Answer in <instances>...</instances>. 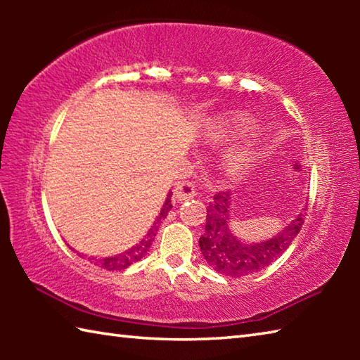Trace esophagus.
Wrapping results in <instances>:
<instances>
[{"label": "esophagus", "instance_id": "1", "mask_svg": "<svg viewBox=\"0 0 360 360\" xmlns=\"http://www.w3.org/2000/svg\"><path fill=\"white\" fill-rule=\"evenodd\" d=\"M193 197H195V188L191 182H179V184L174 187V200L178 203H184Z\"/></svg>", "mask_w": 360, "mask_h": 360}]
</instances>
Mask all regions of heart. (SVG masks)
Instances as JSON below:
<instances>
[{
  "label": "heart",
  "instance_id": "heart-1",
  "mask_svg": "<svg viewBox=\"0 0 360 360\" xmlns=\"http://www.w3.org/2000/svg\"><path fill=\"white\" fill-rule=\"evenodd\" d=\"M254 122L246 117L243 114H236L233 117L230 119H222V120H216L214 127H212V131H214V136L217 138H224L229 135H236V133L246 131L249 129H252ZM254 154L251 149H241V150H235L233 154L230 157V165L235 172H240V169L246 168L249 163L252 162Z\"/></svg>",
  "mask_w": 360,
  "mask_h": 360
}]
</instances>
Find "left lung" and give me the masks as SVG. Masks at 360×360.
<instances>
[{
	"mask_svg": "<svg viewBox=\"0 0 360 360\" xmlns=\"http://www.w3.org/2000/svg\"><path fill=\"white\" fill-rule=\"evenodd\" d=\"M230 205L229 192H219L206 210V225L200 236V251L211 268L229 278H243L254 275L273 264L288 251V248L300 233L304 211L294 217L284 229L271 238L262 241H245L236 236L230 229Z\"/></svg>",
	"mask_w": 360,
	"mask_h": 360,
	"instance_id": "obj_1",
	"label": "left lung"
}]
</instances>
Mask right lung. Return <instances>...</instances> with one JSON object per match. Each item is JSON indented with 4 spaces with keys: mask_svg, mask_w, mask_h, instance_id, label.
Here are the masks:
<instances>
[{
    "mask_svg": "<svg viewBox=\"0 0 360 360\" xmlns=\"http://www.w3.org/2000/svg\"><path fill=\"white\" fill-rule=\"evenodd\" d=\"M172 195H173V192H168L165 202H163V206H162L160 212H158V216L155 217L154 224H152V227L148 230V233L144 235V238H143L141 241L136 243L135 246H131L130 249H127V251H124L122 254L111 255V257H100V259L89 257V260L92 262V264H95V265L105 268V270H108V271L124 270V268L130 266L131 264H135V262L141 260V259L144 257V255L148 254L149 248L152 246V241H154V236H155L157 230H158V225H160V222L163 221V219H165V217L168 216L169 210L173 208V205H172ZM71 249H72V248H71ZM72 251H75V249H72ZM77 254H79V252H77ZM79 255H82V254H79Z\"/></svg>",
    "mask_w": 360,
    "mask_h": 360,
    "instance_id": "add662e5",
    "label": "right lung"
}]
</instances>
